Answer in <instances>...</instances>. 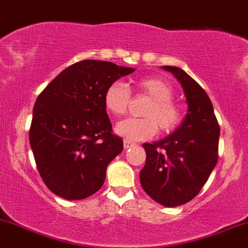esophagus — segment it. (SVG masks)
Wrapping results in <instances>:
<instances>
[{
  "label": "esophagus",
  "mask_w": 248,
  "mask_h": 248,
  "mask_svg": "<svg viewBox=\"0 0 248 248\" xmlns=\"http://www.w3.org/2000/svg\"><path fill=\"white\" fill-rule=\"evenodd\" d=\"M137 143L132 142V141H128V140H124V149H128V148H132V147H134Z\"/></svg>",
  "instance_id": "obj_1"
}]
</instances>
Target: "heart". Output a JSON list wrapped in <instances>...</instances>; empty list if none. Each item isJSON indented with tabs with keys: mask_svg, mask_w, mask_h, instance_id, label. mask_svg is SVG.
<instances>
[{
	"mask_svg": "<svg viewBox=\"0 0 248 248\" xmlns=\"http://www.w3.org/2000/svg\"><path fill=\"white\" fill-rule=\"evenodd\" d=\"M140 94L148 97L142 110L145 118H128L120 121L115 127L116 134L128 141H142L153 138L157 132L172 133L179 127L182 120L180 107L173 101V88L167 81L160 78H143L137 82ZM105 107L113 115H122L128 109L130 92L121 81H114L106 89L103 96Z\"/></svg>",
	"mask_w": 248,
	"mask_h": 248,
	"instance_id": "heart-1",
	"label": "heart"
}]
</instances>
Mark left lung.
Segmentation results:
<instances>
[{
  "label": "left lung",
  "mask_w": 248,
  "mask_h": 248,
  "mask_svg": "<svg viewBox=\"0 0 248 248\" xmlns=\"http://www.w3.org/2000/svg\"><path fill=\"white\" fill-rule=\"evenodd\" d=\"M162 68L180 82L188 109L172 134L143 143L146 164L140 182L152 199L175 207L197 197L216 167L220 128L213 105L200 84L181 68Z\"/></svg>",
  "instance_id": "obj_1"
}]
</instances>
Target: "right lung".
<instances>
[{"instance_id":"add662e5","label":"right lung","mask_w":248,"mask_h":248,"mask_svg":"<svg viewBox=\"0 0 248 248\" xmlns=\"http://www.w3.org/2000/svg\"><path fill=\"white\" fill-rule=\"evenodd\" d=\"M134 70L84 60L62 70L37 96L29 141L41 178L54 194L81 200L102 187L107 166L124 149L103 96L110 83Z\"/></svg>"}]
</instances>
